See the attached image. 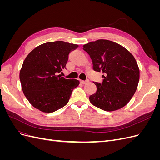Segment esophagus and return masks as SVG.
I'll use <instances>...</instances> for the list:
<instances>
[{
	"mask_svg": "<svg viewBox=\"0 0 160 160\" xmlns=\"http://www.w3.org/2000/svg\"><path fill=\"white\" fill-rule=\"evenodd\" d=\"M80 81H81V83L82 84H85V83H88V82H89V79H86L85 81L81 80Z\"/></svg>",
	"mask_w": 160,
	"mask_h": 160,
	"instance_id": "obj_1",
	"label": "esophagus"
}]
</instances>
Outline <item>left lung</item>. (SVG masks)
<instances>
[{"label": "left lung", "mask_w": 160, "mask_h": 160, "mask_svg": "<svg viewBox=\"0 0 160 160\" xmlns=\"http://www.w3.org/2000/svg\"><path fill=\"white\" fill-rule=\"evenodd\" d=\"M95 71H103L102 83L94 82L97 91L89 96L95 107L112 111L122 108L137 89L139 70L134 57L126 49L113 41L99 39L83 45Z\"/></svg>", "instance_id": "left-lung-1"}]
</instances>
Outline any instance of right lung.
Segmentation results:
<instances>
[{"label":"right lung","instance_id":"right-lung-1","mask_svg":"<svg viewBox=\"0 0 160 160\" xmlns=\"http://www.w3.org/2000/svg\"><path fill=\"white\" fill-rule=\"evenodd\" d=\"M78 47L62 41L49 42L27 55L19 77L23 93L34 108L51 113L68 103L79 81L67 79L59 73L66 69L69 53Z\"/></svg>","mask_w":160,"mask_h":160}]
</instances>
